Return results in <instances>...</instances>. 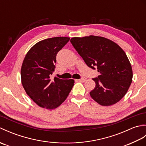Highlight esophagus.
Segmentation results:
<instances>
[{
    "label": "esophagus",
    "instance_id": "34e87169",
    "mask_svg": "<svg viewBox=\"0 0 146 146\" xmlns=\"http://www.w3.org/2000/svg\"><path fill=\"white\" fill-rule=\"evenodd\" d=\"M78 80H79V81H80V82H85L86 80V78H85V77H82V78H81L80 79H79Z\"/></svg>",
    "mask_w": 146,
    "mask_h": 146
}]
</instances>
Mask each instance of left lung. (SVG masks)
<instances>
[{"label":"left lung","instance_id":"obj_1","mask_svg":"<svg viewBox=\"0 0 146 146\" xmlns=\"http://www.w3.org/2000/svg\"><path fill=\"white\" fill-rule=\"evenodd\" d=\"M70 42L86 65L100 73L93 78L96 86L90 92L91 97L103 106H110L120 100L132 80L131 64L125 52L110 39L90 36L73 38Z\"/></svg>","mask_w":146,"mask_h":146}]
</instances>
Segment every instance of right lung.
I'll return each instance as SVG.
<instances>
[{"label":"right lung","mask_w":146,"mask_h":146,"mask_svg":"<svg viewBox=\"0 0 146 146\" xmlns=\"http://www.w3.org/2000/svg\"><path fill=\"white\" fill-rule=\"evenodd\" d=\"M70 38L56 37L36 43L22 64L21 82L26 94L39 107L54 109L63 103L74 85V80L51 76L55 70L58 52Z\"/></svg>","instance_id":"add662e5"}]
</instances>
